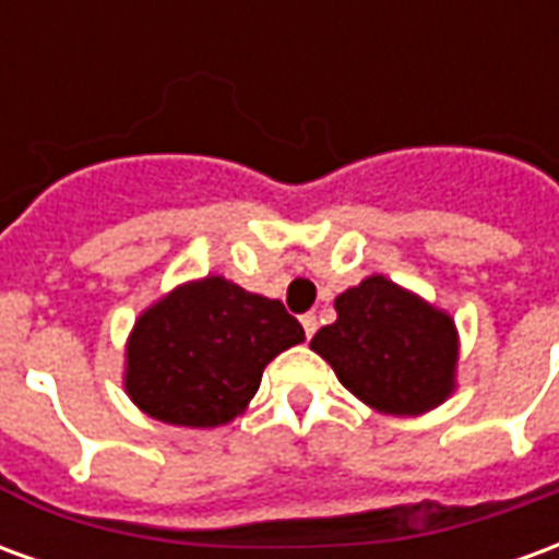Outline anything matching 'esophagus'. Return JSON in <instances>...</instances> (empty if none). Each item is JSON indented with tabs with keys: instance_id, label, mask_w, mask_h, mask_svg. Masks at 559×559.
<instances>
[{
	"instance_id": "esophagus-1",
	"label": "esophagus",
	"mask_w": 559,
	"mask_h": 559,
	"mask_svg": "<svg viewBox=\"0 0 559 559\" xmlns=\"http://www.w3.org/2000/svg\"><path fill=\"white\" fill-rule=\"evenodd\" d=\"M302 329H305V335L311 338V335H314V332H317V317L314 314H305L302 317Z\"/></svg>"
}]
</instances>
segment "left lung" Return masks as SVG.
<instances>
[{
	"mask_svg": "<svg viewBox=\"0 0 559 559\" xmlns=\"http://www.w3.org/2000/svg\"><path fill=\"white\" fill-rule=\"evenodd\" d=\"M335 311L338 320L317 332L311 350L371 411L421 416L455 392L461 341L449 311L386 275L341 293Z\"/></svg>",
	"mask_w": 559,
	"mask_h": 559,
	"instance_id": "8db88e82",
	"label": "left lung"
}]
</instances>
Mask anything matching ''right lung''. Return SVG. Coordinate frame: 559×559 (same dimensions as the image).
I'll use <instances>...</instances> for the list:
<instances>
[{
	"label": "right lung",
	"instance_id": "add662e5",
	"mask_svg": "<svg viewBox=\"0 0 559 559\" xmlns=\"http://www.w3.org/2000/svg\"><path fill=\"white\" fill-rule=\"evenodd\" d=\"M302 341L278 299L224 275L185 281L134 320L122 386L152 419L215 428L242 416L263 368Z\"/></svg>",
	"mask_w": 559,
	"mask_h": 559
}]
</instances>
